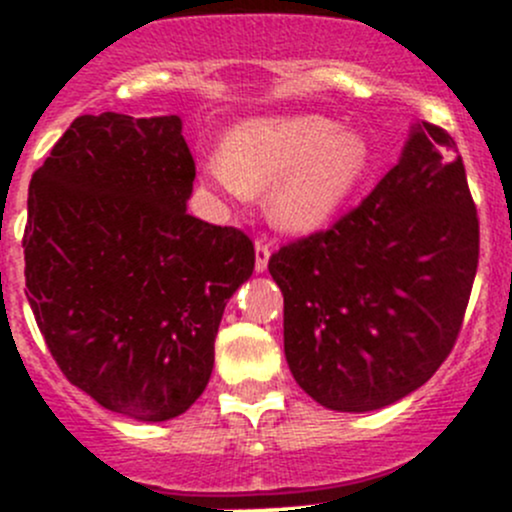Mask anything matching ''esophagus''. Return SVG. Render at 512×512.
<instances>
[{"mask_svg":"<svg viewBox=\"0 0 512 512\" xmlns=\"http://www.w3.org/2000/svg\"><path fill=\"white\" fill-rule=\"evenodd\" d=\"M270 255H272V242L267 240V237H257V242H255V270L257 272L267 270Z\"/></svg>","mask_w":512,"mask_h":512,"instance_id":"1","label":"esophagus"}]
</instances>
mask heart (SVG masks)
Masks as SVG:
<instances>
[{
    "instance_id": "obj_1",
    "label": "heart",
    "mask_w": 512,
    "mask_h": 512,
    "mask_svg": "<svg viewBox=\"0 0 512 512\" xmlns=\"http://www.w3.org/2000/svg\"><path fill=\"white\" fill-rule=\"evenodd\" d=\"M369 170V146L332 118H257L225 138L210 178L230 195L267 193V215L282 230L324 225Z\"/></svg>"
}]
</instances>
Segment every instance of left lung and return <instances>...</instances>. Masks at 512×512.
Wrapping results in <instances>:
<instances>
[{
    "label": "left lung",
    "mask_w": 512,
    "mask_h": 512,
    "mask_svg": "<svg viewBox=\"0 0 512 512\" xmlns=\"http://www.w3.org/2000/svg\"><path fill=\"white\" fill-rule=\"evenodd\" d=\"M478 250L456 141L421 121L356 208L270 257L294 381L349 414L384 409L426 384L463 327Z\"/></svg>",
    "instance_id": "obj_1"
}]
</instances>
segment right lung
<instances>
[{
  "instance_id": "obj_1",
  "label": "right lung",
  "mask_w": 512,
  "mask_h": 512,
  "mask_svg": "<svg viewBox=\"0 0 512 512\" xmlns=\"http://www.w3.org/2000/svg\"><path fill=\"white\" fill-rule=\"evenodd\" d=\"M178 116H79L29 183L27 299L66 379L103 409L168 421L195 404L227 299L255 270L237 227L185 210Z\"/></svg>"
}]
</instances>
